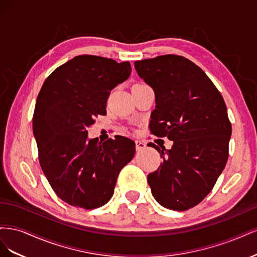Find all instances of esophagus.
<instances>
[{"label":"esophagus","instance_id":"34e87169","mask_svg":"<svg viewBox=\"0 0 257 257\" xmlns=\"http://www.w3.org/2000/svg\"><path fill=\"white\" fill-rule=\"evenodd\" d=\"M135 144H136V150H137V151H142V150L146 149V144H145L144 142H142V141H136Z\"/></svg>","mask_w":257,"mask_h":257}]
</instances>
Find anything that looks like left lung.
Returning a JSON list of instances; mask_svg holds the SVG:
<instances>
[{"mask_svg":"<svg viewBox=\"0 0 257 257\" xmlns=\"http://www.w3.org/2000/svg\"><path fill=\"white\" fill-rule=\"evenodd\" d=\"M135 69L155 94L151 133L167 137L170 150L151 145L163 163L148 175L163 207L184 211L211 192L228 159L231 135L226 105L205 72L176 54L136 61Z\"/></svg>","mask_w":257,"mask_h":257,"instance_id":"8db88e82","label":"left lung"}]
</instances>
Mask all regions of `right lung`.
<instances>
[{"label":"right lung","instance_id":"1","mask_svg":"<svg viewBox=\"0 0 257 257\" xmlns=\"http://www.w3.org/2000/svg\"><path fill=\"white\" fill-rule=\"evenodd\" d=\"M130 62L78 56L47 77L38 93L33 134L38 160L49 184L65 203L83 209L107 204L121 169L135 154V143L123 136L98 143L87 128L106 113L110 91L125 81Z\"/></svg>","mask_w":257,"mask_h":257}]
</instances>
